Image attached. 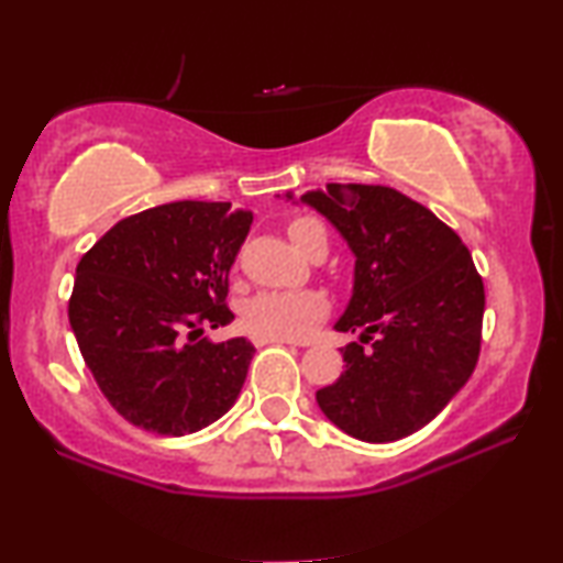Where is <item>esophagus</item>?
<instances>
[{"label":"esophagus","mask_w":563,"mask_h":563,"mask_svg":"<svg viewBox=\"0 0 563 563\" xmlns=\"http://www.w3.org/2000/svg\"><path fill=\"white\" fill-rule=\"evenodd\" d=\"M268 343H289V345H305L297 341H284V338H256V345H268Z\"/></svg>","instance_id":"obj_1"}]
</instances>
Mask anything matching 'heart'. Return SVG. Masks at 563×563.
<instances>
[{"label":"heart","instance_id":"obj_1","mask_svg":"<svg viewBox=\"0 0 563 563\" xmlns=\"http://www.w3.org/2000/svg\"><path fill=\"white\" fill-rule=\"evenodd\" d=\"M289 238L302 253L314 245H328V230L314 218H295L289 222ZM328 299L314 289L261 291L243 307V328L253 338H305L325 318Z\"/></svg>","mask_w":563,"mask_h":563}]
</instances>
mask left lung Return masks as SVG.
Masks as SVG:
<instances>
[{"label":"left lung","mask_w":563,"mask_h":563,"mask_svg":"<svg viewBox=\"0 0 563 563\" xmlns=\"http://www.w3.org/2000/svg\"><path fill=\"white\" fill-rule=\"evenodd\" d=\"M299 199L325 214L356 256L335 330L373 343L341 349L345 368L318 389L320 410L366 443L412 435L479 361L484 284L472 253L428 207L382 184H328Z\"/></svg>","instance_id":"obj_1"}]
</instances>
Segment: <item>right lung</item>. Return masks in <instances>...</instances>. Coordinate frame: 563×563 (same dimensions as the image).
<instances>
[{
	"instance_id": "right-lung-1",
	"label": "right lung",
	"mask_w": 563,
	"mask_h": 563,
	"mask_svg": "<svg viewBox=\"0 0 563 563\" xmlns=\"http://www.w3.org/2000/svg\"><path fill=\"white\" fill-rule=\"evenodd\" d=\"M253 214L230 202L151 207L107 230L76 266L68 322L114 410L158 435H189L235 405L256 349L212 343L233 320L228 274Z\"/></svg>"
}]
</instances>
